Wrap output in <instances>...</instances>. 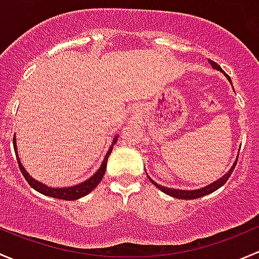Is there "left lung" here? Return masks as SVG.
Returning <instances> with one entry per match:
<instances>
[{"label": "left lung", "instance_id": "8db88e82", "mask_svg": "<svg viewBox=\"0 0 259 259\" xmlns=\"http://www.w3.org/2000/svg\"><path fill=\"white\" fill-rule=\"evenodd\" d=\"M208 61H209L210 66H212V67L214 68V70H217V71H221V72H223L222 68H221L220 66H218L217 63L214 62V61H212V60H208ZM225 76L227 77V79H228V81L231 82V83H232V81H231V77H229L228 74H226V73H225ZM237 161H238V157H237V158H236V161H234L233 166L231 167V169H229L228 172L226 173L225 176H222V177H221L220 180L214 181V182H213V183H210V185H208V186H206V187H203V188H199V189H193V191H185V189H175V188L163 187V186H159L158 183H156V182H154V181L152 180V178L149 177V176H148V178H149V181H151V182L153 183V185L156 186L157 188H158V189H161V191H162V192H164V193H166V194H169V196L175 197V198H181V199H194V198H199V197H203V196H206V194H208V193H212V192L217 191L218 188H220V187H222V186L225 185L226 182H227V181H228V178L231 177L232 172H233L234 167H236V164H237Z\"/></svg>", "mask_w": 259, "mask_h": 259}]
</instances>
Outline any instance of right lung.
Wrapping results in <instances>:
<instances>
[{
    "mask_svg": "<svg viewBox=\"0 0 259 259\" xmlns=\"http://www.w3.org/2000/svg\"><path fill=\"white\" fill-rule=\"evenodd\" d=\"M117 138H118V136H116V137H114L113 142H112L111 148L108 149V152L106 153V157H105V159H103L102 164H101L100 169H98L97 172H96L95 175L92 176V177H90L89 180L84 181V182H82V183H79V185L72 186V187H66V188L49 187V186H46V185H44V183L38 182V181H36L34 178H32L31 176L28 175V172L25 168H23L22 163H21L20 158H18L17 145H16V136L13 137V148H15L16 157H17L18 167H20V169H21V172H22L25 180L27 181L28 185H30L32 188L36 189V191L39 192V193L45 194V196L53 197V198H58V199H65V201H74V199H78V198H81V197L89 194L90 192L93 191V189L97 187L98 183L102 181L103 175H105V172H106V167H107L108 156L111 154L112 148H113V145L117 142Z\"/></svg>",
    "mask_w": 259,
    "mask_h": 259,
    "instance_id": "1",
    "label": "right lung"
}]
</instances>
